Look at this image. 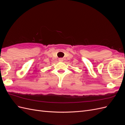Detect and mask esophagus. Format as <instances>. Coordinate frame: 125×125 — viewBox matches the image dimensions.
Instances as JSON below:
<instances>
[{
  "mask_svg": "<svg viewBox=\"0 0 125 125\" xmlns=\"http://www.w3.org/2000/svg\"><path fill=\"white\" fill-rule=\"evenodd\" d=\"M63 58H59V61H60V62H63Z\"/></svg>",
  "mask_w": 125,
  "mask_h": 125,
  "instance_id": "obj_1",
  "label": "esophagus"
}]
</instances>
